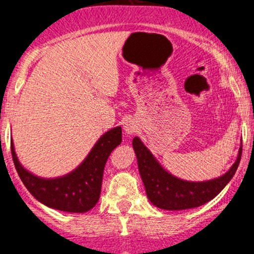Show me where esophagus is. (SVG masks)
<instances>
[{"mask_svg":"<svg viewBox=\"0 0 254 254\" xmlns=\"http://www.w3.org/2000/svg\"><path fill=\"white\" fill-rule=\"evenodd\" d=\"M123 127H124V132L127 135H132L134 132H136L137 130L136 124H135L132 120H127V122L124 123V125H123Z\"/></svg>","mask_w":254,"mask_h":254,"instance_id":"34e87169","label":"esophagus"}]
</instances>
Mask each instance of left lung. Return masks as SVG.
<instances>
[{"label": "left lung", "mask_w": 254, "mask_h": 254, "mask_svg": "<svg viewBox=\"0 0 254 254\" xmlns=\"http://www.w3.org/2000/svg\"><path fill=\"white\" fill-rule=\"evenodd\" d=\"M132 147L148 200L160 209L172 211L198 207L214 199L235 176L242 153L241 145L236 161L222 176L209 181L193 182L178 178L163 168L140 137L132 139Z\"/></svg>", "instance_id": "8db88e82"}]
</instances>
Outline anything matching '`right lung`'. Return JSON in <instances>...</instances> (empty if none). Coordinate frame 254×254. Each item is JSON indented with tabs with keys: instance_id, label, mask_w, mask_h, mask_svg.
Wrapping results in <instances>:
<instances>
[{
	"instance_id": "right-lung-1",
	"label": "right lung",
	"mask_w": 254,
	"mask_h": 254,
	"mask_svg": "<svg viewBox=\"0 0 254 254\" xmlns=\"http://www.w3.org/2000/svg\"><path fill=\"white\" fill-rule=\"evenodd\" d=\"M120 142L122 127H113L97 140L86 158L75 170L54 178L39 177L24 168L17 157L13 140L11 141V151L18 176L38 201L51 209L82 214L98 203L106 162Z\"/></svg>"
}]
</instances>
